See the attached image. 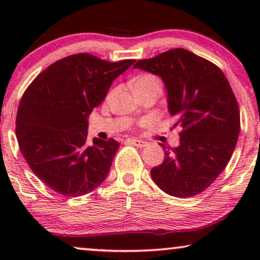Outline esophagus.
Returning <instances> with one entry per match:
<instances>
[{
  "instance_id": "1",
  "label": "esophagus",
  "mask_w": 260,
  "mask_h": 260,
  "mask_svg": "<svg viewBox=\"0 0 260 260\" xmlns=\"http://www.w3.org/2000/svg\"><path fill=\"white\" fill-rule=\"evenodd\" d=\"M126 142H127V143H131L137 148H144V147H147V145H148L147 142L136 140V138H129V140H126Z\"/></svg>"
}]
</instances>
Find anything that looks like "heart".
Segmentation results:
<instances>
[{
    "mask_svg": "<svg viewBox=\"0 0 260 260\" xmlns=\"http://www.w3.org/2000/svg\"><path fill=\"white\" fill-rule=\"evenodd\" d=\"M134 92L144 91L149 88H155L159 93L162 92V81L157 76L152 73H142L134 78L133 80Z\"/></svg>",
    "mask_w": 260,
    "mask_h": 260,
    "instance_id": "obj_1",
    "label": "heart"
}]
</instances>
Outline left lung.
I'll return each mask as SVG.
<instances>
[{
    "mask_svg": "<svg viewBox=\"0 0 260 260\" xmlns=\"http://www.w3.org/2000/svg\"><path fill=\"white\" fill-rule=\"evenodd\" d=\"M135 69L157 74L168 91V106L180 126V145L165 149L152 180L176 198L198 195L230 162L240 130V112L229 80L215 63L183 48L138 60Z\"/></svg>",
    "mask_w": 260,
    "mask_h": 260,
    "instance_id": "left-lung-1",
    "label": "left lung"
}]
</instances>
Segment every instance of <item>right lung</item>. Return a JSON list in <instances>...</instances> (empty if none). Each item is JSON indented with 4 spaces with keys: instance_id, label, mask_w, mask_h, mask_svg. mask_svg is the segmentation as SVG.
Here are the masks:
<instances>
[{
    "instance_id": "1",
    "label": "right lung",
    "mask_w": 260,
    "mask_h": 260,
    "mask_svg": "<svg viewBox=\"0 0 260 260\" xmlns=\"http://www.w3.org/2000/svg\"><path fill=\"white\" fill-rule=\"evenodd\" d=\"M134 62L72 54L49 65L24 91L16 115L17 142L29 168L52 190L81 197L105 180L119 143L94 138L88 145L87 117Z\"/></svg>"
}]
</instances>
